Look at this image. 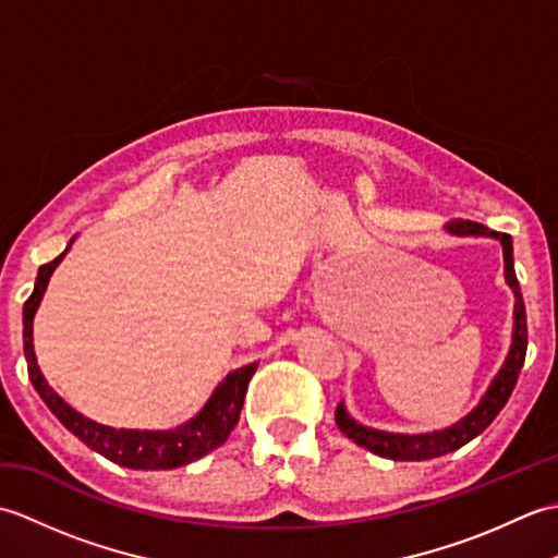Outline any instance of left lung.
I'll return each mask as SVG.
<instances>
[{
    "mask_svg": "<svg viewBox=\"0 0 558 558\" xmlns=\"http://www.w3.org/2000/svg\"><path fill=\"white\" fill-rule=\"evenodd\" d=\"M448 234L456 236H489V240L501 242L504 248V278L506 286L513 292V336H511V348H508L506 360L501 369L496 372L492 378L489 388L484 390L482 400L472 408L465 417L458 420L456 424L446 426V429L438 432H426V434H393V432H381L374 429V426H366L357 422L348 412L345 402H340L336 410V422L338 429L352 438L354 444L372 450L374 456H381L388 460H432L438 456L453 453V450L470 444L472 438H477L487 426L496 420V414L504 410V405L511 398L518 374L523 369L525 362V350H527V322H525V302L523 294H520V286L515 278L513 268V240L511 234H501L487 230L480 222L472 220H453L446 225Z\"/></svg>",
    "mask_w": 558,
    "mask_h": 558,
    "instance_id": "obj_1",
    "label": "left lung"
}]
</instances>
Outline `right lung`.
Instances as JSON below:
<instances>
[{
  "mask_svg": "<svg viewBox=\"0 0 558 558\" xmlns=\"http://www.w3.org/2000/svg\"><path fill=\"white\" fill-rule=\"evenodd\" d=\"M76 242V236H71L66 248L50 264L40 266L38 278H35L33 294L23 304V352H26L28 362V376L38 390L45 405L52 410L54 417L62 422L66 429L78 436L88 448L98 450L100 456L117 462L122 468L132 470H172L182 468L204 458L210 450H216L228 441L234 424L240 422V412L244 405L246 386L252 381L256 372V362L246 364L242 369H234L213 390L206 405L201 408L192 420L174 426V429H114V426H105L100 422H93L86 414L76 412L69 402L57 393V390L47 384L43 376L38 357L33 350V318L38 306L43 302V294L47 290L54 268L62 264V258Z\"/></svg>",
  "mask_w": 558,
  "mask_h": 558,
  "instance_id": "obj_1",
  "label": "right lung"
}]
</instances>
